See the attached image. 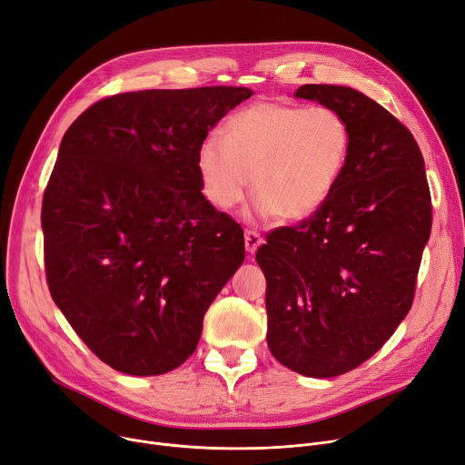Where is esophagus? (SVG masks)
<instances>
[{"mask_svg": "<svg viewBox=\"0 0 465 465\" xmlns=\"http://www.w3.org/2000/svg\"><path fill=\"white\" fill-rule=\"evenodd\" d=\"M262 235L256 230H245V247L247 251L252 254L256 252V249L262 245Z\"/></svg>", "mask_w": 465, "mask_h": 465, "instance_id": "esophagus-1", "label": "esophagus"}]
</instances>
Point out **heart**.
I'll list each match as a JSON object with an SVG mask.
<instances>
[{
  "label": "heart",
  "instance_id": "1",
  "mask_svg": "<svg viewBox=\"0 0 465 465\" xmlns=\"http://www.w3.org/2000/svg\"><path fill=\"white\" fill-rule=\"evenodd\" d=\"M226 139L207 135L198 171L220 209L239 205L251 188L260 214L302 220L335 188L351 153V126L333 107L258 102L230 116Z\"/></svg>",
  "mask_w": 465,
  "mask_h": 465
}]
</instances>
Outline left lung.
Returning <instances> with one entry per match:
<instances>
[{"instance_id": "left-lung-1", "label": "left lung", "mask_w": 465, "mask_h": 465, "mask_svg": "<svg viewBox=\"0 0 465 465\" xmlns=\"http://www.w3.org/2000/svg\"><path fill=\"white\" fill-rule=\"evenodd\" d=\"M296 97L337 109L351 153L328 200L296 226L267 232V347L284 368L330 379L370 360L405 319L431 230L424 158L371 97L303 84Z\"/></svg>"}]
</instances>
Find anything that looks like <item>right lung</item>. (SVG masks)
<instances>
[{"label": "right lung", "instance_id": "obj_1", "mask_svg": "<svg viewBox=\"0 0 465 465\" xmlns=\"http://www.w3.org/2000/svg\"><path fill=\"white\" fill-rule=\"evenodd\" d=\"M252 94H114L62 139L41 207L46 284L84 345L116 371L179 368L245 260L242 228L202 193L198 149Z\"/></svg>", "mask_w": 465, "mask_h": 465}]
</instances>
